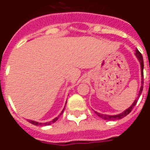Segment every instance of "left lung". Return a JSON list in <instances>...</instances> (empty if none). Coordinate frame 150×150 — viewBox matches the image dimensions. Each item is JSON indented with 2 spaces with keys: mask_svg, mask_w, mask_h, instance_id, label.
I'll use <instances>...</instances> for the list:
<instances>
[{
  "mask_svg": "<svg viewBox=\"0 0 150 150\" xmlns=\"http://www.w3.org/2000/svg\"><path fill=\"white\" fill-rule=\"evenodd\" d=\"M135 55H136V57H137V59H138L139 62H140V70H141V71H141V86H140V91H139V93H138V95H137V98L135 99V100L134 101L133 104L130 106L128 109H126L125 110H124L122 112L120 113V114L111 115L110 116V115L102 114V113H100V112H96V111H95V113H96V114L98 115L99 117L102 118L103 120H120V119H122V118H124L125 116H126L128 113H130V112H131V111L133 110V108L134 107V106L136 105V104H137V100H138L140 95H141V93H142L143 88H144V59H143L142 55H141V53H140V52L138 51V50H137V49H136V50H135Z\"/></svg>",
  "mask_w": 150,
  "mask_h": 150,
  "instance_id": "left-lung-1",
  "label": "left lung"
}]
</instances>
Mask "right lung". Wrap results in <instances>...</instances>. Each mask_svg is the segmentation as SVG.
<instances>
[{
    "label": "right lung",
    "instance_id": "1",
    "mask_svg": "<svg viewBox=\"0 0 150 150\" xmlns=\"http://www.w3.org/2000/svg\"><path fill=\"white\" fill-rule=\"evenodd\" d=\"M66 103H67V101H66ZM64 107H65V106H64ZM64 110V108L63 110H62V112H61L60 114H59V116H58V117L55 118V119H53V120H52V121L50 122H45V123H41V122H36V121H33V120H27L28 122H29L30 123H31V124L34 125H43V126H46V125H51L52 123H54L55 122H56L57 120H58V119H59V116H61V115L62 114V112H63Z\"/></svg>",
    "mask_w": 150,
    "mask_h": 150
}]
</instances>
